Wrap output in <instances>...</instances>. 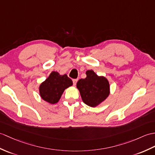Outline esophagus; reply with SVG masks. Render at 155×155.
Masks as SVG:
<instances>
[{"label":"esophagus","mask_w":155,"mask_h":155,"mask_svg":"<svg viewBox=\"0 0 155 155\" xmlns=\"http://www.w3.org/2000/svg\"><path fill=\"white\" fill-rule=\"evenodd\" d=\"M78 81V79H73V85L75 86L77 84V82Z\"/></svg>","instance_id":"obj_1"}]
</instances>
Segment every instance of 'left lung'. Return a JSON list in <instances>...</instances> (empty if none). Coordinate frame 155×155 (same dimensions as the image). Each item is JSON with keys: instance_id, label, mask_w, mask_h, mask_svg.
I'll return each instance as SVG.
<instances>
[{"instance_id": "1", "label": "left lung", "mask_w": 155, "mask_h": 155, "mask_svg": "<svg viewBox=\"0 0 155 155\" xmlns=\"http://www.w3.org/2000/svg\"><path fill=\"white\" fill-rule=\"evenodd\" d=\"M86 77L77 83L82 101L91 107H95L103 102L110 94L108 81L104 77H98L92 70L86 71Z\"/></svg>"}]
</instances>
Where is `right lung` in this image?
I'll return each instance as SVG.
<instances>
[{
	"mask_svg": "<svg viewBox=\"0 0 155 155\" xmlns=\"http://www.w3.org/2000/svg\"><path fill=\"white\" fill-rule=\"evenodd\" d=\"M72 85L73 81L67 74L60 75L53 71L39 86V93L45 101L54 104L58 102L64 90Z\"/></svg>",
	"mask_w": 155,
	"mask_h": 155,
	"instance_id": "obj_1",
	"label": "right lung"
}]
</instances>
